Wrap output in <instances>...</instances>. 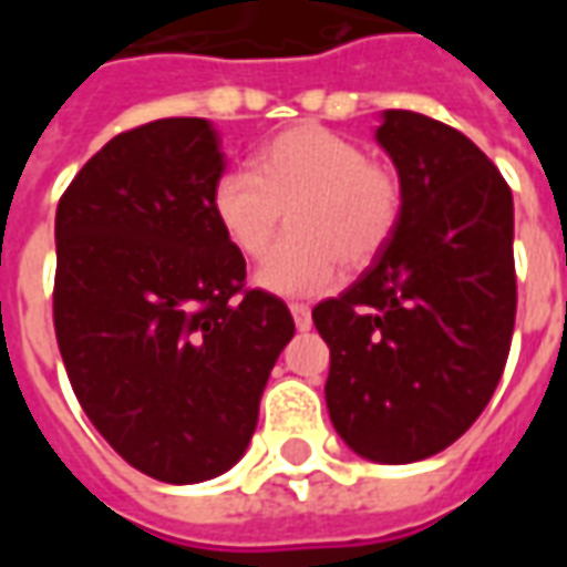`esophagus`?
Instances as JSON below:
<instances>
[{"label":"esophagus","instance_id":"34e87169","mask_svg":"<svg viewBox=\"0 0 567 567\" xmlns=\"http://www.w3.org/2000/svg\"><path fill=\"white\" fill-rule=\"evenodd\" d=\"M291 316H295L297 331H309L312 328V312H309L307 303H291Z\"/></svg>","mask_w":567,"mask_h":567}]
</instances>
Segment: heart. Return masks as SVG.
Wrapping results in <instances>:
<instances>
[{
  "label": "heart",
  "mask_w": 567,
  "mask_h": 567,
  "mask_svg": "<svg viewBox=\"0 0 567 567\" xmlns=\"http://www.w3.org/2000/svg\"><path fill=\"white\" fill-rule=\"evenodd\" d=\"M224 239L258 260L279 234L291 236L260 264L270 295L316 297L331 291L340 264L368 267L392 243L404 215V185L389 163L368 157L349 136L297 124L260 145L246 169H227L209 194Z\"/></svg>",
  "instance_id": "b5f03b06"
}]
</instances>
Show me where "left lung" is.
Instances as JSON below:
<instances>
[{
	"instance_id": "left-lung-1",
	"label": "left lung",
	"mask_w": 567,
	"mask_h": 567,
	"mask_svg": "<svg viewBox=\"0 0 567 567\" xmlns=\"http://www.w3.org/2000/svg\"><path fill=\"white\" fill-rule=\"evenodd\" d=\"M377 142L404 185L392 243L312 321L331 349L324 401L349 450L422 462L462 437L498 385L513 321V194L474 142L389 109Z\"/></svg>"
}]
</instances>
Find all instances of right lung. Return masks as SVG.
I'll use <instances>...</instances> for the list:
<instances>
[{"mask_svg":"<svg viewBox=\"0 0 567 567\" xmlns=\"http://www.w3.org/2000/svg\"><path fill=\"white\" fill-rule=\"evenodd\" d=\"M224 173L206 117L105 142L56 206L54 331L72 392L109 446L161 483L230 471L258 425L295 319L246 288L209 194Z\"/></svg>","mask_w":567,"mask_h":567,"instance_id":"1","label":"right lung"}]
</instances>
